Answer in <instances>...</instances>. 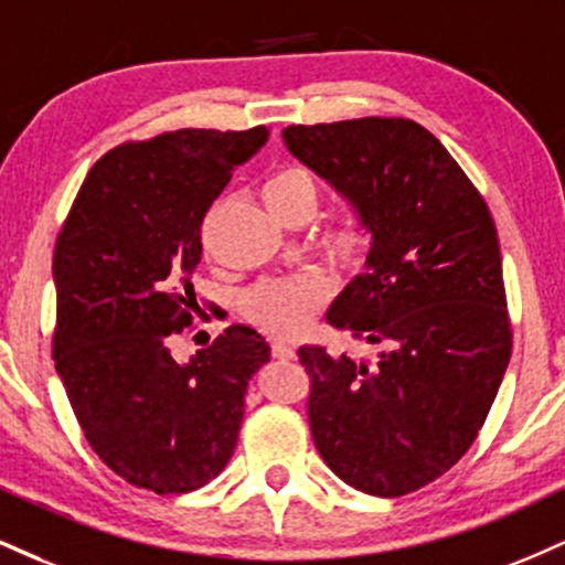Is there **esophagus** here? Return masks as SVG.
I'll return each mask as SVG.
<instances>
[{"mask_svg":"<svg viewBox=\"0 0 565 565\" xmlns=\"http://www.w3.org/2000/svg\"><path fill=\"white\" fill-rule=\"evenodd\" d=\"M270 352H274V358H278V360H295V348H291L289 342H284V339H274V342H270Z\"/></svg>","mask_w":565,"mask_h":565,"instance_id":"obj_1","label":"esophagus"}]
</instances>
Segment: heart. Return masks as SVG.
I'll list each match as a JSON object with an SVG mask.
<instances>
[{"mask_svg": "<svg viewBox=\"0 0 565 565\" xmlns=\"http://www.w3.org/2000/svg\"><path fill=\"white\" fill-rule=\"evenodd\" d=\"M263 200L276 217L308 210L318 205V181L308 168L284 166L263 181ZM369 221L360 207H348L334 221V242L342 249H355L365 239ZM326 300V284L312 276L265 281L247 295V316L270 334H295L308 323V318Z\"/></svg>", "mask_w": 565, "mask_h": 565, "instance_id": "obj_1", "label": "heart"}]
</instances>
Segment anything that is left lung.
<instances>
[{"label":"left lung","instance_id":"left-lung-1","mask_svg":"<svg viewBox=\"0 0 565 565\" xmlns=\"http://www.w3.org/2000/svg\"><path fill=\"white\" fill-rule=\"evenodd\" d=\"M284 141L365 213L369 270L326 318L386 348L373 363L300 348L312 439L350 487L403 498L477 441L511 360L498 228L463 168L416 120L289 126Z\"/></svg>","mask_w":565,"mask_h":565}]
</instances>
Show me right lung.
Here are the masks:
<instances>
[{
  "mask_svg": "<svg viewBox=\"0 0 565 565\" xmlns=\"http://www.w3.org/2000/svg\"><path fill=\"white\" fill-rule=\"evenodd\" d=\"M265 139L255 126L124 141L94 162L54 244V369L102 463L154 494L192 492L226 468L247 382L270 360L249 326H228L189 363L171 355L200 310L202 221Z\"/></svg>",
  "mask_w": 565,
  "mask_h": 565,
  "instance_id": "right-lung-1",
  "label": "right lung"
}]
</instances>
